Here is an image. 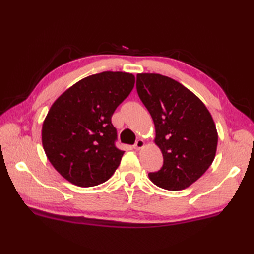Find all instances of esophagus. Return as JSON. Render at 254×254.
<instances>
[{"instance_id": "esophagus-1", "label": "esophagus", "mask_w": 254, "mask_h": 254, "mask_svg": "<svg viewBox=\"0 0 254 254\" xmlns=\"http://www.w3.org/2000/svg\"><path fill=\"white\" fill-rule=\"evenodd\" d=\"M145 146V142L143 141V139H137L135 145H134V148L135 149H141Z\"/></svg>"}]
</instances>
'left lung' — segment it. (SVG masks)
<instances>
[{
	"label": "left lung",
	"mask_w": 254,
	"mask_h": 254,
	"mask_svg": "<svg viewBox=\"0 0 254 254\" xmlns=\"http://www.w3.org/2000/svg\"><path fill=\"white\" fill-rule=\"evenodd\" d=\"M138 97L155 124L154 142L164 165L148 177L159 188L180 191L201 178L216 155L218 134L208 109L197 96L168 76H136Z\"/></svg>",
	"instance_id": "1"
}]
</instances>
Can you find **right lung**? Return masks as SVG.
<instances>
[{
  "label": "right lung",
  "instance_id": "obj_1",
  "mask_svg": "<svg viewBox=\"0 0 254 254\" xmlns=\"http://www.w3.org/2000/svg\"><path fill=\"white\" fill-rule=\"evenodd\" d=\"M134 84L133 74L102 72L80 79L53 102L42 124V146L64 179L88 188L115 174L124 152L115 145L111 117Z\"/></svg>",
  "mask_w": 254,
  "mask_h": 254
}]
</instances>
